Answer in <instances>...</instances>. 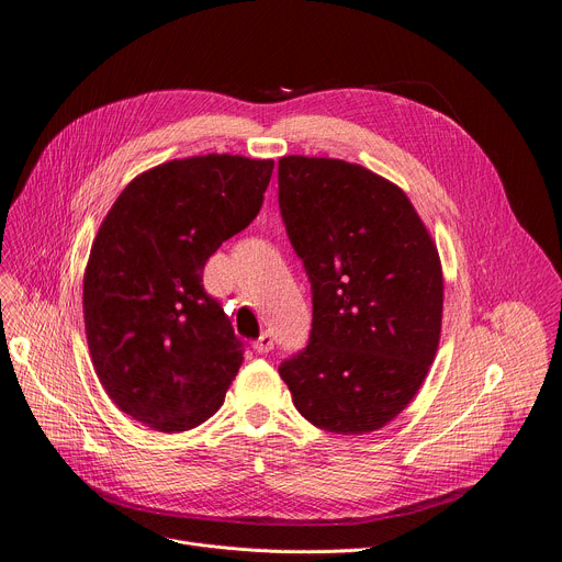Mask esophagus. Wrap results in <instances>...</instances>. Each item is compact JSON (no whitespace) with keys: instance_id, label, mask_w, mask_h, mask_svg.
Returning a JSON list of instances; mask_svg holds the SVG:
<instances>
[{"instance_id":"obj_1","label":"esophagus","mask_w":562,"mask_h":562,"mask_svg":"<svg viewBox=\"0 0 562 562\" xmlns=\"http://www.w3.org/2000/svg\"><path fill=\"white\" fill-rule=\"evenodd\" d=\"M255 352H259V356H266V352L273 350V335L271 333H261V337L252 344Z\"/></svg>"}]
</instances>
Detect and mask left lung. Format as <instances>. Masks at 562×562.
I'll return each instance as SVG.
<instances>
[{
    "label": "left lung",
    "mask_w": 562,
    "mask_h": 562,
    "mask_svg": "<svg viewBox=\"0 0 562 562\" xmlns=\"http://www.w3.org/2000/svg\"><path fill=\"white\" fill-rule=\"evenodd\" d=\"M278 202L312 284L310 344L280 364L321 430L364 435L415 398L435 360L445 280L407 195L358 164L282 157Z\"/></svg>",
    "instance_id": "8db88e82"
}]
</instances>
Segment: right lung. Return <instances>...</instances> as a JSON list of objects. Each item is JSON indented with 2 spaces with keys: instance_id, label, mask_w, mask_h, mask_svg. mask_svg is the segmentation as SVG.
Segmentation results:
<instances>
[{
  "instance_id": "1",
  "label": "right lung",
  "mask_w": 562,
  "mask_h": 562,
  "mask_svg": "<svg viewBox=\"0 0 562 562\" xmlns=\"http://www.w3.org/2000/svg\"><path fill=\"white\" fill-rule=\"evenodd\" d=\"M271 159L204 155L145 170L117 195L83 273V323L109 398L182 432L210 419L244 362L202 271L259 214Z\"/></svg>"
}]
</instances>
